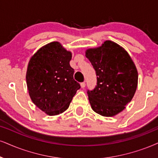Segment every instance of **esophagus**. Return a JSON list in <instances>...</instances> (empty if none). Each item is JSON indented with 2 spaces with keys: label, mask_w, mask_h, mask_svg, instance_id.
I'll use <instances>...</instances> for the list:
<instances>
[{
  "label": "esophagus",
  "mask_w": 158,
  "mask_h": 158,
  "mask_svg": "<svg viewBox=\"0 0 158 158\" xmlns=\"http://www.w3.org/2000/svg\"><path fill=\"white\" fill-rule=\"evenodd\" d=\"M81 88H85V82H82V83H81Z\"/></svg>",
  "instance_id": "esophagus-1"
}]
</instances>
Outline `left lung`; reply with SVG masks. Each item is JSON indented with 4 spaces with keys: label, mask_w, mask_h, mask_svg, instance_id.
Returning <instances> with one entry per match:
<instances>
[{
    "label": "left lung",
    "mask_w": 158,
    "mask_h": 158,
    "mask_svg": "<svg viewBox=\"0 0 158 158\" xmlns=\"http://www.w3.org/2000/svg\"><path fill=\"white\" fill-rule=\"evenodd\" d=\"M85 56L96 71L97 85L87 94L94 111L114 116L131 101L138 85V72L127 52L111 41L89 49Z\"/></svg>",
    "instance_id": "obj_1"
}]
</instances>
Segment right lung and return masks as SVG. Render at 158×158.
Returning a JSON list of instances; mask_svg holds the SVG:
<instances>
[{
  "label": "right lung",
  "mask_w": 158,
  "mask_h": 158,
  "mask_svg": "<svg viewBox=\"0 0 158 158\" xmlns=\"http://www.w3.org/2000/svg\"><path fill=\"white\" fill-rule=\"evenodd\" d=\"M72 53L53 42L40 48L31 58L26 73L33 102L50 116L63 113L81 85L74 80L69 61Z\"/></svg>",
  "instance_id": "right-lung-1"
}]
</instances>
